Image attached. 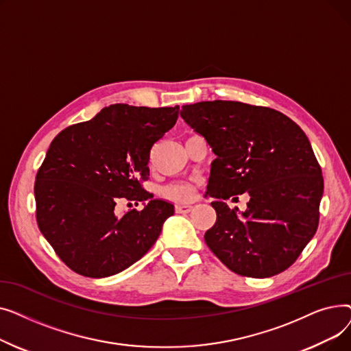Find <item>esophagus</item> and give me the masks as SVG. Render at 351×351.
I'll list each match as a JSON object with an SVG mask.
<instances>
[{
    "label": "esophagus",
    "instance_id": "34e87169",
    "mask_svg": "<svg viewBox=\"0 0 351 351\" xmlns=\"http://www.w3.org/2000/svg\"><path fill=\"white\" fill-rule=\"evenodd\" d=\"M175 210H176V213H189L192 210V206L191 205H176Z\"/></svg>",
    "mask_w": 351,
    "mask_h": 351
}]
</instances>
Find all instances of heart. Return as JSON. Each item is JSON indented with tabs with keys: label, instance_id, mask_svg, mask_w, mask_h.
Wrapping results in <instances>:
<instances>
[{
	"label": "heart",
	"instance_id": "b5f03b06",
	"mask_svg": "<svg viewBox=\"0 0 351 351\" xmlns=\"http://www.w3.org/2000/svg\"><path fill=\"white\" fill-rule=\"evenodd\" d=\"M193 193V189L188 183H173V185H169L162 189V196L166 199H171L175 202H183L191 199Z\"/></svg>",
	"mask_w": 351,
	"mask_h": 351
}]
</instances>
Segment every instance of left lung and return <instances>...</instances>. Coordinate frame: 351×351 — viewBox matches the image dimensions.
<instances>
[{
	"label": "left lung",
	"instance_id": "1",
	"mask_svg": "<svg viewBox=\"0 0 351 351\" xmlns=\"http://www.w3.org/2000/svg\"><path fill=\"white\" fill-rule=\"evenodd\" d=\"M180 117L210 145L208 196L216 223L205 242L232 271L270 278L290 267L315 236L323 196L322 168L302 128L267 106L206 101ZM247 191L241 217L223 199Z\"/></svg>",
	"mask_w": 351,
	"mask_h": 351
}]
</instances>
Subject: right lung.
Segmentation results:
<instances>
[{"label":"right lung","mask_w":351,"mask_h":351,"mask_svg":"<svg viewBox=\"0 0 351 351\" xmlns=\"http://www.w3.org/2000/svg\"><path fill=\"white\" fill-rule=\"evenodd\" d=\"M179 106L117 104L71 125L51 142L35 176L36 223L60 259L86 278L117 274L149 250L175 208L142 188L152 146L176 123ZM121 198L142 211L113 210Z\"/></svg>","instance_id":"right-lung-1"}]
</instances>
